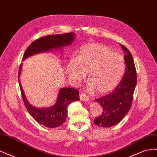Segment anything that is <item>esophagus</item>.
I'll use <instances>...</instances> for the list:
<instances>
[{
    "label": "esophagus",
    "instance_id": "1",
    "mask_svg": "<svg viewBox=\"0 0 157 157\" xmlns=\"http://www.w3.org/2000/svg\"><path fill=\"white\" fill-rule=\"evenodd\" d=\"M80 99L81 101H88L90 100V98L87 96V95H86L85 94H80Z\"/></svg>",
    "mask_w": 157,
    "mask_h": 157
}]
</instances>
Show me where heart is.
<instances>
[{
	"label": "heart",
	"mask_w": 157,
	"mask_h": 157,
	"mask_svg": "<svg viewBox=\"0 0 157 157\" xmlns=\"http://www.w3.org/2000/svg\"><path fill=\"white\" fill-rule=\"evenodd\" d=\"M126 69L123 57L107 46L99 43H88L80 47L75 58L69 59L66 71L70 80L78 84L88 72L89 88L98 94L115 89L124 76Z\"/></svg>",
	"instance_id": "heart-1"
}]
</instances>
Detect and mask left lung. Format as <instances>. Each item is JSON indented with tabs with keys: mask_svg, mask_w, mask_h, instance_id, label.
<instances>
[{
	"mask_svg": "<svg viewBox=\"0 0 157 157\" xmlns=\"http://www.w3.org/2000/svg\"><path fill=\"white\" fill-rule=\"evenodd\" d=\"M126 52V71L124 77L117 88L106 96L96 99L102 107V114L95 118L97 126L109 128L115 126L124 118L130 109L133 95L137 84V75L133 57L124 46L120 44Z\"/></svg>",
	"mask_w": 157,
	"mask_h": 157,
	"instance_id": "left-lung-1",
	"label": "left lung"
}]
</instances>
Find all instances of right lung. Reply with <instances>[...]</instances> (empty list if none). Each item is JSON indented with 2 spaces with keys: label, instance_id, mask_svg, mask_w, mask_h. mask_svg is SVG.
<instances>
[{
  "label": "right lung",
  "instance_id": "obj_1",
  "mask_svg": "<svg viewBox=\"0 0 157 157\" xmlns=\"http://www.w3.org/2000/svg\"><path fill=\"white\" fill-rule=\"evenodd\" d=\"M75 39V33L41 37L32 42L27 48L23 57V61L37 54L62 50L63 47L72 44ZM21 69L22 63L19 69L18 82L23 100L28 112L37 122L48 128H56L62 124L66 121L69 104L80 99L78 90L73 88H62L59 90L56 102L54 105L47 108L35 107L28 101L21 85L20 76Z\"/></svg>",
  "mask_w": 157,
  "mask_h": 157
}]
</instances>
